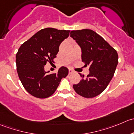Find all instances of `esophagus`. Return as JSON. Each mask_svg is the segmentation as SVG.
Returning <instances> with one entry per match:
<instances>
[{"label":"esophagus","instance_id":"34e87169","mask_svg":"<svg viewBox=\"0 0 134 134\" xmlns=\"http://www.w3.org/2000/svg\"><path fill=\"white\" fill-rule=\"evenodd\" d=\"M74 72V71H73L71 69H69V74H73Z\"/></svg>","mask_w":134,"mask_h":134}]
</instances>
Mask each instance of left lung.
Masks as SVG:
<instances>
[{"label": "left lung", "instance_id": "left-lung-1", "mask_svg": "<svg viewBox=\"0 0 134 134\" xmlns=\"http://www.w3.org/2000/svg\"><path fill=\"white\" fill-rule=\"evenodd\" d=\"M70 36L81 49L82 61L90 65L89 74L74 85L75 92L83 97L93 98L101 94L112 79L118 64V54L104 38L90 29L72 30Z\"/></svg>", "mask_w": 134, "mask_h": 134}]
</instances>
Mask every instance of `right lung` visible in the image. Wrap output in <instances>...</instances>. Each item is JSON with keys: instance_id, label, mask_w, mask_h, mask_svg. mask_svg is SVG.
I'll list each match as a JSON object with an SVG mask.
<instances>
[{"instance_id": "1", "label": "right lung", "mask_w": 134, "mask_h": 134, "mask_svg": "<svg viewBox=\"0 0 134 134\" xmlns=\"http://www.w3.org/2000/svg\"><path fill=\"white\" fill-rule=\"evenodd\" d=\"M70 30L46 28L23 43L16 54L17 71L26 91L34 97L46 98L53 94L68 69L62 66L57 74H48L44 66L53 63L59 46L69 36Z\"/></svg>"}]
</instances>
